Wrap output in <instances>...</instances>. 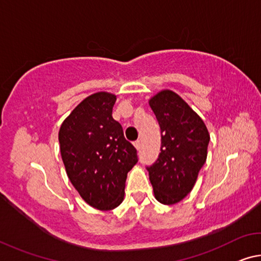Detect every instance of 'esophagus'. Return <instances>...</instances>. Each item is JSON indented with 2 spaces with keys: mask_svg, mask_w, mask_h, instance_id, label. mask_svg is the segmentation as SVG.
<instances>
[{
  "mask_svg": "<svg viewBox=\"0 0 261 261\" xmlns=\"http://www.w3.org/2000/svg\"><path fill=\"white\" fill-rule=\"evenodd\" d=\"M134 145H135L136 148H137V150H139V148H140V140H136V142L134 143Z\"/></svg>",
  "mask_w": 261,
  "mask_h": 261,
  "instance_id": "1",
  "label": "esophagus"
}]
</instances>
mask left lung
Returning <instances> with one entry per match:
<instances>
[{
    "label": "left lung",
    "instance_id": "left-lung-1",
    "mask_svg": "<svg viewBox=\"0 0 261 261\" xmlns=\"http://www.w3.org/2000/svg\"><path fill=\"white\" fill-rule=\"evenodd\" d=\"M150 107L160 126L161 147L158 159L146 169L156 200L175 204L195 185L210 136L200 116L171 90L152 97Z\"/></svg>",
    "mask_w": 261,
    "mask_h": 261
}]
</instances>
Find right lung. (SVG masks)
<instances>
[{"instance_id": "1", "label": "right lung", "mask_w": 261, "mask_h": 261, "mask_svg": "<svg viewBox=\"0 0 261 261\" xmlns=\"http://www.w3.org/2000/svg\"><path fill=\"white\" fill-rule=\"evenodd\" d=\"M116 96L85 98L61 124L59 143L66 172L89 205L111 210L122 203L127 172L137 164L136 147L113 118Z\"/></svg>"}]
</instances>
